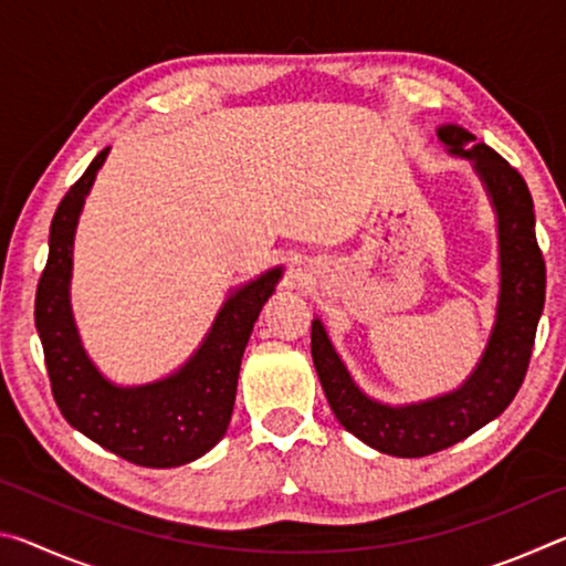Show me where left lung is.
Here are the masks:
<instances>
[{
  "instance_id": "obj_1",
  "label": "left lung",
  "mask_w": 566,
  "mask_h": 566,
  "mask_svg": "<svg viewBox=\"0 0 566 566\" xmlns=\"http://www.w3.org/2000/svg\"><path fill=\"white\" fill-rule=\"evenodd\" d=\"M439 139L454 155L474 161L500 217L502 294L496 324L474 375L454 395L424 405L385 407L364 397L332 349L322 322H312V359L324 395L342 427L361 442L391 457H427L462 442L486 421L500 417L520 391L544 310L547 266L534 234V202L524 177L486 145L447 124Z\"/></svg>"
}]
</instances>
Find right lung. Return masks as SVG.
Returning <instances> with one entry per match:
<instances>
[{
	"label": "right lung",
	"instance_id": "right-lung-1",
	"mask_svg": "<svg viewBox=\"0 0 566 566\" xmlns=\"http://www.w3.org/2000/svg\"><path fill=\"white\" fill-rule=\"evenodd\" d=\"M107 151L92 159L56 207L50 256L36 284L34 324L52 397L74 429L132 464L179 467L207 454L224 437L247 339L280 270L229 296L202 347L175 377L134 389L109 385L84 354L70 312L76 217Z\"/></svg>",
	"mask_w": 566,
	"mask_h": 566
}]
</instances>
